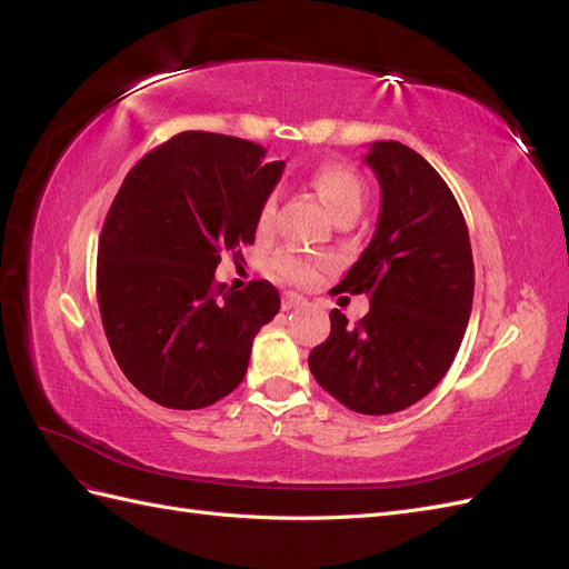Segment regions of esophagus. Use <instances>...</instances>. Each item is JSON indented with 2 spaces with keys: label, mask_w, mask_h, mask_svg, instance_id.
Masks as SVG:
<instances>
[{
  "label": "esophagus",
  "mask_w": 569,
  "mask_h": 569,
  "mask_svg": "<svg viewBox=\"0 0 569 569\" xmlns=\"http://www.w3.org/2000/svg\"><path fill=\"white\" fill-rule=\"evenodd\" d=\"M303 303H306V299L295 295V291H284L282 295V311H291V308H299Z\"/></svg>",
  "instance_id": "34e87169"
}]
</instances>
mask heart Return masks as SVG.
I'll return each mask as SVG.
<instances>
[{
  "mask_svg": "<svg viewBox=\"0 0 569 569\" xmlns=\"http://www.w3.org/2000/svg\"><path fill=\"white\" fill-rule=\"evenodd\" d=\"M311 184L322 197L325 206L335 218L360 213L366 201V184L356 170L341 161H325L311 173ZM274 218V197H268L258 211V230L266 232ZM272 270L278 278L295 284H313L320 278L322 263L291 251H282L272 258Z\"/></svg>",
  "mask_w": 569,
  "mask_h": 569,
  "instance_id": "1",
  "label": "heart"
}]
</instances>
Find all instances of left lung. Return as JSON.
Masks as SVG:
<instances>
[{
	"mask_svg": "<svg viewBox=\"0 0 569 569\" xmlns=\"http://www.w3.org/2000/svg\"><path fill=\"white\" fill-rule=\"evenodd\" d=\"M382 189L377 228L337 291L368 295L356 327L341 311L308 356L318 385L363 416H389L432 391L451 368L475 295L470 234L453 192L418 151L372 142Z\"/></svg>",
	"mask_w": 569,
	"mask_h": 569,
	"instance_id": "1",
	"label": "left lung"
}]
</instances>
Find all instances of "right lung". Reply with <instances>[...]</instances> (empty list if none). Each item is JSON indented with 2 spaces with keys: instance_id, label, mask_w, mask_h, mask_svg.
Wrapping results in <instances>:
<instances>
[{
  "instance_id": "1",
  "label": "right lung",
  "mask_w": 569,
  "mask_h": 569,
  "mask_svg": "<svg viewBox=\"0 0 569 569\" xmlns=\"http://www.w3.org/2000/svg\"><path fill=\"white\" fill-rule=\"evenodd\" d=\"M239 137L189 130L120 184L99 237L97 299L120 370L147 399L206 408L244 380L258 330L280 311L268 280L216 284L222 251L253 244L284 170Z\"/></svg>"
}]
</instances>
